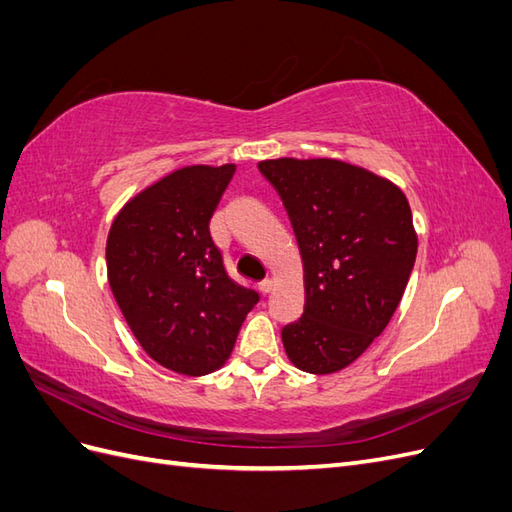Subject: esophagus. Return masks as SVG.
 Listing matches in <instances>:
<instances>
[{"label":"esophagus","mask_w":512,"mask_h":512,"mask_svg":"<svg viewBox=\"0 0 512 512\" xmlns=\"http://www.w3.org/2000/svg\"><path fill=\"white\" fill-rule=\"evenodd\" d=\"M258 290H260L262 294H269V292L273 290V282H271V280H262V282L258 284Z\"/></svg>","instance_id":"esophagus-1"}]
</instances>
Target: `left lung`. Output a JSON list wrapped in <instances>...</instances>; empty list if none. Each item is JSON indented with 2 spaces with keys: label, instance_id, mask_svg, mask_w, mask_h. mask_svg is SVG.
I'll use <instances>...</instances> for the list:
<instances>
[{
  "label": "left lung",
  "instance_id": "obj_1",
  "mask_svg": "<svg viewBox=\"0 0 512 512\" xmlns=\"http://www.w3.org/2000/svg\"><path fill=\"white\" fill-rule=\"evenodd\" d=\"M280 194L303 258L305 307L282 329L288 359L335 374L369 348L404 297L418 239L395 183L342 160L258 164Z\"/></svg>",
  "mask_w": 512,
  "mask_h": 512
}]
</instances>
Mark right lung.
<instances>
[{
    "mask_svg": "<svg viewBox=\"0 0 512 512\" xmlns=\"http://www.w3.org/2000/svg\"><path fill=\"white\" fill-rule=\"evenodd\" d=\"M235 164L185 166L128 200L106 239L113 297L153 361L185 376L226 363L258 292L232 282L209 220Z\"/></svg>",
    "mask_w": 512,
    "mask_h": 512,
    "instance_id": "1",
    "label": "right lung"
}]
</instances>
